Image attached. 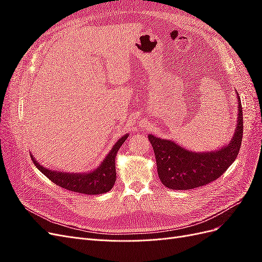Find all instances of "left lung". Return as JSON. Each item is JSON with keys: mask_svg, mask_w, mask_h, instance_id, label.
<instances>
[{"mask_svg": "<svg viewBox=\"0 0 262 262\" xmlns=\"http://www.w3.org/2000/svg\"><path fill=\"white\" fill-rule=\"evenodd\" d=\"M237 99L238 120L235 134L228 145L216 152H190L175 142L149 134L148 140L155 153L158 177L164 186L171 190H190L210 184L227 170L238 155L243 140V108L238 94Z\"/></svg>", "mask_w": 262, "mask_h": 262, "instance_id": "obj_1", "label": "left lung"}]
</instances>
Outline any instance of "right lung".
Instances as JSON below:
<instances>
[{
	"label": "right lung",
	"instance_id": "1",
	"mask_svg": "<svg viewBox=\"0 0 262 262\" xmlns=\"http://www.w3.org/2000/svg\"><path fill=\"white\" fill-rule=\"evenodd\" d=\"M128 138V134L119 139L113 149L110 150L105 161L100 164L99 167L92 172L87 173H67L61 171H53L35 161L30 155L36 167L40 170L45 176L48 177L55 185L64 188L70 191H74L84 194H100L109 191L115 185L116 181V164L115 157L120 146Z\"/></svg>",
	"mask_w": 262,
	"mask_h": 262
}]
</instances>
